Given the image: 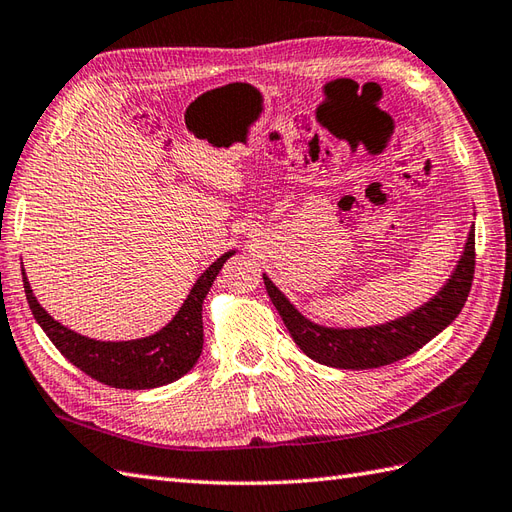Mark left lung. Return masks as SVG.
Returning a JSON list of instances; mask_svg holds the SVG:
<instances>
[{
  "instance_id": "obj_1",
  "label": "left lung",
  "mask_w": 512,
  "mask_h": 512,
  "mask_svg": "<svg viewBox=\"0 0 512 512\" xmlns=\"http://www.w3.org/2000/svg\"><path fill=\"white\" fill-rule=\"evenodd\" d=\"M473 272L475 229L471 227L458 266L451 272L441 292H436L434 299L423 303L408 316H401L377 327L360 329H334L316 325L296 310L266 275L264 285L272 305L277 307L285 327H288L290 336L307 358L325 366L362 371V368H379L408 358L414 351H419L423 344L441 334L447 325L454 323L462 307H465Z\"/></svg>"
}]
</instances>
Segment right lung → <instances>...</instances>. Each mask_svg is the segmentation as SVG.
Instances as JSON below:
<instances>
[{
    "mask_svg": "<svg viewBox=\"0 0 512 512\" xmlns=\"http://www.w3.org/2000/svg\"><path fill=\"white\" fill-rule=\"evenodd\" d=\"M231 255L235 251L224 253L202 272L181 310L161 331L148 338L124 342L93 340L63 327L39 305L26 272L21 275L34 318L71 364L111 388L146 390L172 384L198 362L202 353V301Z\"/></svg>",
    "mask_w": 512,
    "mask_h": 512,
    "instance_id": "right-lung-1",
    "label": "right lung"
}]
</instances>
